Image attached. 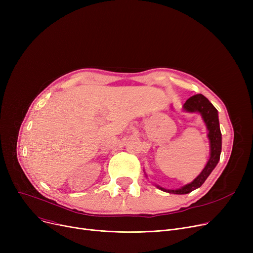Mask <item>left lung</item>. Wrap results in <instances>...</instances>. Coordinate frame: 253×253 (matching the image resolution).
<instances>
[{
    "label": "left lung",
    "mask_w": 253,
    "mask_h": 253,
    "mask_svg": "<svg viewBox=\"0 0 253 253\" xmlns=\"http://www.w3.org/2000/svg\"><path fill=\"white\" fill-rule=\"evenodd\" d=\"M183 110L189 113H199L201 114L204 123L206 124L208 130V138L210 142V157L209 160L202 170V172L199 174L192 182L183 185L180 189L177 190H167L164 189L160 185H156L158 189H160L163 192L169 194H177L183 195L189 194L192 191L200 188L207 179L209 174L215 168L217 165L220 153H221V133L219 128V121H218V113L217 110L204 95L202 94H196L190 97L185 103L183 104Z\"/></svg>",
    "instance_id": "8db88e82"
}]
</instances>
